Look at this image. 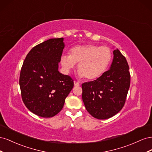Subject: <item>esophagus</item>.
I'll list each match as a JSON object with an SVG mask.
<instances>
[{"label": "esophagus", "mask_w": 152, "mask_h": 152, "mask_svg": "<svg viewBox=\"0 0 152 152\" xmlns=\"http://www.w3.org/2000/svg\"><path fill=\"white\" fill-rule=\"evenodd\" d=\"M74 86H80V84H79L78 82L74 81Z\"/></svg>", "instance_id": "1"}]
</instances>
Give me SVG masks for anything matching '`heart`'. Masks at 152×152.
Returning a JSON list of instances; mask_svg holds the SVG:
<instances>
[{
	"instance_id": "obj_1",
	"label": "heart",
	"mask_w": 152,
	"mask_h": 152,
	"mask_svg": "<svg viewBox=\"0 0 152 152\" xmlns=\"http://www.w3.org/2000/svg\"><path fill=\"white\" fill-rule=\"evenodd\" d=\"M112 52L109 48L94 44L78 45L70 50V55L63 54L61 65L66 73H70L78 63L80 77L93 80L107 71L112 59Z\"/></svg>"
}]
</instances>
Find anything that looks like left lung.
<instances>
[{"mask_svg":"<svg viewBox=\"0 0 152 152\" xmlns=\"http://www.w3.org/2000/svg\"><path fill=\"white\" fill-rule=\"evenodd\" d=\"M110 68L93 81L82 84V100L87 111L98 119H107L121 111L130 87L131 75L126 58L113 50Z\"/></svg>","mask_w":152,"mask_h":152,"instance_id":"8db88e82","label":"left lung"}]
</instances>
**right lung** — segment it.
Instances as JSON below:
<instances>
[{
	"label": "right lung",
	"mask_w": 152,
	"mask_h": 152,
	"mask_svg": "<svg viewBox=\"0 0 152 152\" xmlns=\"http://www.w3.org/2000/svg\"><path fill=\"white\" fill-rule=\"evenodd\" d=\"M64 48L63 38L50 39L32 48L23 63L19 81L22 100L38 116L58 114L74 85L70 76L58 71Z\"/></svg>",
	"instance_id": "right-lung-1"
}]
</instances>
